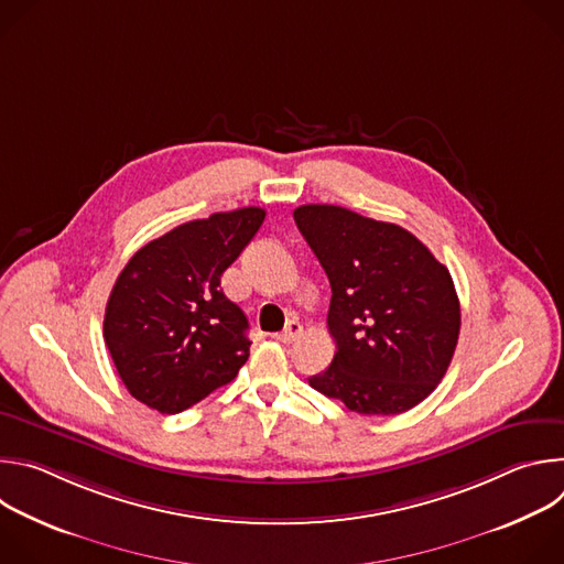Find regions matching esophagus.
Listing matches in <instances>:
<instances>
[{
    "mask_svg": "<svg viewBox=\"0 0 564 564\" xmlns=\"http://www.w3.org/2000/svg\"><path fill=\"white\" fill-rule=\"evenodd\" d=\"M301 333H303V326L299 324L296 318H292V321H288V324H285L283 333L274 335V339L281 341V344H292V341H296L301 337Z\"/></svg>",
    "mask_w": 564,
    "mask_h": 564,
    "instance_id": "esophagus-1",
    "label": "esophagus"
}]
</instances>
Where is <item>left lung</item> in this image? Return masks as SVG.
<instances>
[{
    "instance_id": "obj_1",
    "label": "left lung",
    "mask_w": 564,
    "mask_h": 564,
    "mask_svg": "<svg viewBox=\"0 0 564 564\" xmlns=\"http://www.w3.org/2000/svg\"><path fill=\"white\" fill-rule=\"evenodd\" d=\"M294 220L326 270L337 352L310 386L359 415H399L442 381L459 337L446 265L409 229L337 205H301Z\"/></svg>"
}]
</instances>
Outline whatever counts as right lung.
Wrapping results in <instances>:
<instances>
[{
    "label": "right lung",
    "instance_id": "obj_1",
    "mask_svg": "<svg viewBox=\"0 0 564 564\" xmlns=\"http://www.w3.org/2000/svg\"><path fill=\"white\" fill-rule=\"evenodd\" d=\"M265 209L189 220L140 248L109 294L105 344L144 406L176 415L229 383L250 357L248 316L223 294V272L246 250Z\"/></svg>",
    "mask_w": 564,
    "mask_h": 564
}]
</instances>
